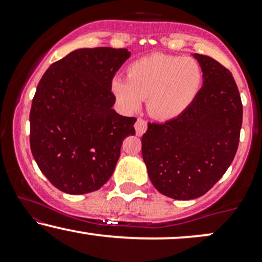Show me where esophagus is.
Segmentation results:
<instances>
[{"mask_svg": "<svg viewBox=\"0 0 262 262\" xmlns=\"http://www.w3.org/2000/svg\"><path fill=\"white\" fill-rule=\"evenodd\" d=\"M135 133H137L138 137H141L144 133L146 132V128H148V125H146V122L144 121V119L141 118H138L137 122H135Z\"/></svg>", "mask_w": 262, "mask_h": 262, "instance_id": "1", "label": "esophagus"}]
</instances>
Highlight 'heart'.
<instances>
[{
    "mask_svg": "<svg viewBox=\"0 0 262 262\" xmlns=\"http://www.w3.org/2000/svg\"><path fill=\"white\" fill-rule=\"evenodd\" d=\"M202 71L192 58L151 54L135 60L128 68V80L114 77L112 91L127 111L148 100L149 113L160 121L180 117L196 100Z\"/></svg>",
    "mask_w": 262,
    "mask_h": 262,
    "instance_id": "obj_1",
    "label": "heart"
}]
</instances>
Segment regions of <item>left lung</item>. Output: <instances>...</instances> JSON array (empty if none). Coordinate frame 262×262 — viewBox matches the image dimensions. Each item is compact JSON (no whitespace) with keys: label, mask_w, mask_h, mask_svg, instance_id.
Masks as SVG:
<instances>
[{"label":"left lung","mask_w":262,"mask_h":262,"mask_svg":"<svg viewBox=\"0 0 262 262\" xmlns=\"http://www.w3.org/2000/svg\"><path fill=\"white\" fill-rule=\"evenodd\" d=\"M203 86L186 112L149 123L141 154L154 187L173 200L203 196L230 166L239 145L243 106L233 75L217 60L192 54Z\"/></svg>","instance_id":"obj_1"}]
</instances>
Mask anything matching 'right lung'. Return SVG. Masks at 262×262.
<instances>
[{"label":"right lung","mask_w":262,"mask_h":262,"mask_svg":"<svg viewBox=\"0 0 262 262\" xmlns=\"http://www.w3.org/2000/svg\"><path fill=\"white\" fill-rule=\"evenodd\" d=\"M128 49H77L49 66L32 102L31 150L43 175L60 191L85 194L112 176L123 140L137 119L113 110L114 74Z\"/></svg>","instance_id":"obj_1"}]
</instances>
